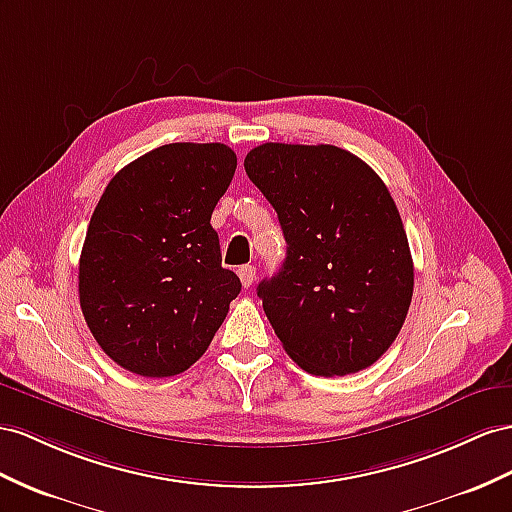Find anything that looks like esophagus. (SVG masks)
Here are the masks:
<instances>
[{"label": "esophagus", "instance_id": "1", "mask_svg": "<svg viewBox=\"0 0 512 512\" xmlns=\"http://www.w3.org/2000/svg\"><path fill=\"white\" fill-rule=\"evenodd\" d=\"M238 277L244 287H251L255 281V266H240L238 268Z\"/></svg>", "mask_w": 512, "mask_h": 512}]
</instances>
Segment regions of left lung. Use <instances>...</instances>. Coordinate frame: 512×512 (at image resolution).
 Returning <instances> with one entry per match:
<instances>
[{
    "mask_svg": "<svg viewBox=\"0 0 512 512\" xmlns=\"http://www.w3.org/2000/svg\"><path fill=\"white\" fill-rule=\"evenodd\" d=\"M246 175L279 216L281 270L257 296L287 355L316 376L370 368L398 337L413 259L383 179L333 144H259Z\"/></svg>",
    "mask_w": 512,
    "mask_h": 512,
    "instance_id": "obj_1",
    "label": "left lung"
}]
</instances>
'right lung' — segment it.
<instances>
[{
  "instance_id": "1",
  "label": "right lung",
  "mask_w": 512,
  "mask_h": 512,
  "mask_svg": "<svg viewBox=\"0 0 512 512\" xmlns=\"http://www.w3.org/2000/svg\"><path fill=\"white\" fill-rule=\"evenodd\" d=\"M238 157L220 142H173L112 177L80 257V305L90 333L121 368L175 376L212 344L238 274L222 268L209 225Z\"/></svg>"
}]
</instances>
